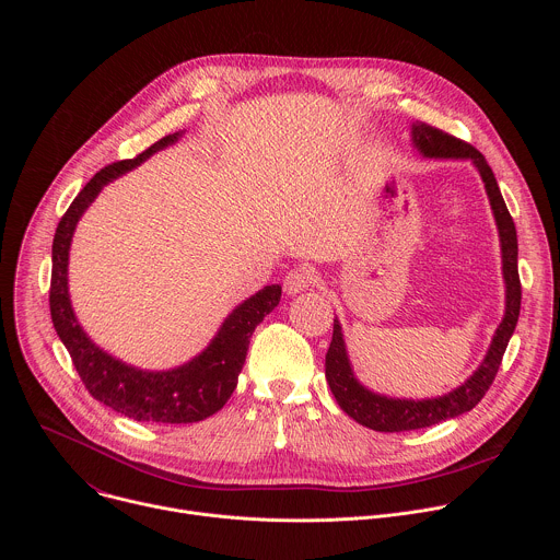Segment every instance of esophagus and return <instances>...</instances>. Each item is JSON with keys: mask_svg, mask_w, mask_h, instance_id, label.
Listing matches in <instances>:
<instances>
[{"mask_svg": "<svg viewBox=\"0 0 560 560\" xmlns=\"http://www.w3.org/2000/svg\"><path fill=\"white\" fill-rule=\"evenodd\" d=\"M312 285V270L310 268H296V270H290L283 279V290L285 294L290 296H296L301 294L303 290H307Z\"/></svg>", "mask_w": 560, "mask_h": 560, "instance_id": "esophagus-1", "label": "esophagus"}]
</instances>
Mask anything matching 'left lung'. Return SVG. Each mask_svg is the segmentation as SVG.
I'll return each instance as SVG.
<instances>
[{"mask_svg": "<svg viewBox=\"0 0 560 560\" xmlns=\"http://www.w3.org/2000/svg\"><path fill=\"white\" fill-rule=\"evenodd\" d=\"M415 150L425 159H441V162H469L486 184V192L492 206V214L499 230L501 242V264H503V281H505V312L503 322L499 324L490 348L478 365L460 385L450 389L447 394L432 398H396L387 394L372 392L365 387L350 363L341 322L335 316L332 343L326 354V378L337 398L341 410L352 417L357 423L376 430V432H408L436 425L447 419H456L469 412L486 392L490 389L505 348L514 335L521 312V281H518V242L516 228L499 190L497 177L488 166L486 156L474 145L439 130L428 124H412L410 128Z\"/></svg>", "mask_w": 560, "mask_h": 560, "instance_id": "1", "label": "left lung"}]
</instances>
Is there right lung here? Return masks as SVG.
Wrapping results in <instances>:
<instances>
[{
  "instance_id": "add662e5",
  "label": "right lung",
  "mask_w": 560,
  "mask_h": 560,
  "mask_svg": "<svg viewBox=\"0 0 560 560\" xmlns=\"http://www.w3.org/2000/svg\"><path fill=\"white\" fill-rule=\"evenodd\" d=\"M184 132L166 135L139 156L100 171L74 197L52 238L50 316L55 332L97 401L141 423H197L219 412L236 387L255 328L281 301L279 283L255 292L223 318L212 341L197 357L171 370H141L124 363L100 348L79 324L68 292V257L79 219L104 186L141 166L154 152L177 143Z\"/></svg>"
}]
</instances>
